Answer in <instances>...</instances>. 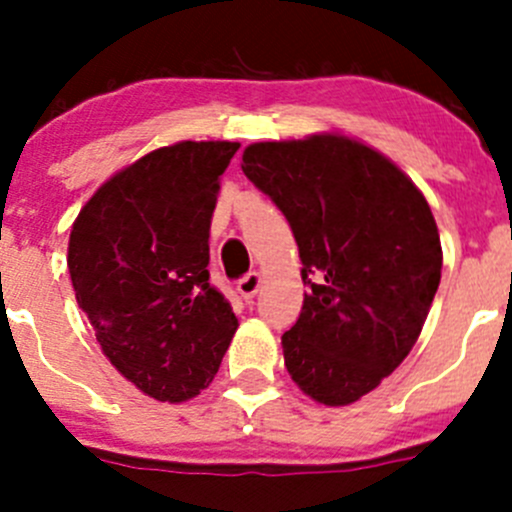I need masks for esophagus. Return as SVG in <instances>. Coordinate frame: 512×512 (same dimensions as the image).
Returning a JSON list of instances; mask_svg holds the SVG:
<instances>
[{
    "instance_id": "34e87169",
    "label": "esophagus",
    "mask_w": 512,
    "mask_h": 512,
    "mask_svg": "<svg viewBox=\"0 0 512 512\" xmlns=\"http://www.w3.org/2000/svg\"><path fill=\"white\" fill-rule=\"evenodd\" d=\"M260 285H262L260 272H250V275H245L240 282H237V292H240V297L245 299V302H252L255 294L260 292Z\"/></svg>"
}]
</instances>
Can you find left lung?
Masks as SVG:
<instances>
[{
    "label": "left lung",
    "instance_id": "left-lung-1",
    "mask_svg": "<svg viewBox=\"0 0 512 512\" xmlns=\"http://www.w3.org/2000/svg\"><path fill=\"white\" fill-rule=\"evenodd\" d=\"M242 173L285 213L302 257L294 384L324 406L374 391L414 349L441 282V237L414 180L344 133L250 143Z\"/></svg>",
    "mask_w": 512,
    "mask_h": 512
}]
</instances>
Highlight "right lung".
<instances>
[{
  "label": "right lung",
  "mask_w": 512,
  "mask_h": 512,
  "mask_svg": "<svg viewBox=\"0 0 512 512\" xmlns=\"http://www.w3.org/2000/svg\"><path fill=\"white\" fill-rule=\"evenodd\" d=\"M240 143L180 141L113 173L81 208L69 275L101 352L156 401L208 389L237 332L210 285V220Z\"/></svg>",
  "instance_id": "right-lung-1"
}]
</instances>
